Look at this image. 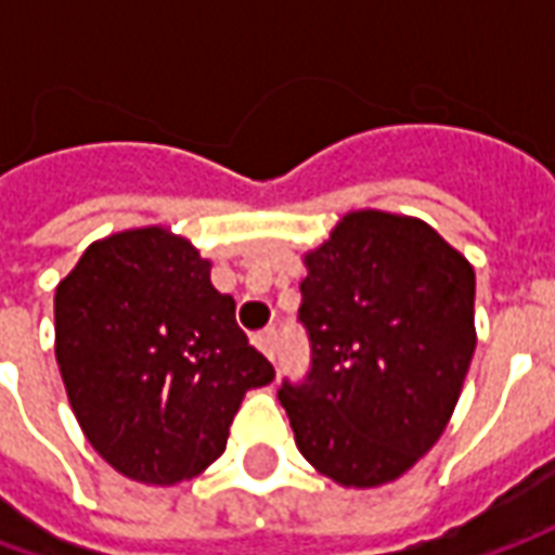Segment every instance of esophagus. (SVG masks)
I'll list each match as a JSON object with an SVG mask.
<instances>
[{
  "label": "esophagus",
  "instance_id": "34e87169",
  "mask_svg": "<svg viewBox=\"0 0 555 555\" xmlns=\"http://www.w3.org/2000/svg\"><path fill=\"white\" fill-rule=\"evenodd\" d=\"M276 341H279L276 330H264V333H258V336H255V348L261 350L267 360H273V357H276Z\"/></svg>",
  "mask_w": 555,
  "mask_h": 555
}]
</instances>
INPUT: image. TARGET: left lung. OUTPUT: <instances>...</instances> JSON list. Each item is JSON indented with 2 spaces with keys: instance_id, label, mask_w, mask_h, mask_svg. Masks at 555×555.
I'll return each instance as SVG.
<instances>
[{
  "instance_id": "obj_1",
  "label": "left lung",
  "mask_w": 555,
  "mask_h": 555,
  "mask_svg": "<svg viewBox=\"0 0 555 555\" xmlns=\"http://www.w3.org/2000/svg\"><path fill=\"white\" fill-rule=\"evenodd\" d=\"M302 384L282 380L302 457L345 488L396 481L449 425L476 350V273L428 222L353 210L306 253Z\"/></svg>"
}]
</instances>
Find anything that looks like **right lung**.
<instances>
[{"mask_svg":"<svg viewBox=\"0 0 555 555\" xmlns=\"http://www.w3.org/2000/svg\"><path fill=\"white\" fill-rule=\"evenodd\" d=\"M55 362L94 452L142 485L207 469L243 396L276 377L210 261L163 225L94 241L59 282Z\"/></svg>","mask_w":555,"mask_h":555,"instance_id":"add662e5","label":"right lung"}]
</instances>
